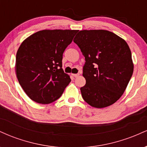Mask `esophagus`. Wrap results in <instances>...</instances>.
<instances>
[{
	"instance_id": "obj_1",
	"label": "esophagus",
	"mask_w": 147,
	"mask_h": 147,
	"mask_svg": "<svg viewBox=\"0 0 147 147\" xmlns=\"http://www.w3.org/2000/svg\"><path fill=\"white\" fill-rule=\"evenodd\" d=\"M72 75L74 77H77L79 75V74H72Z\"/></svg>"
}]
</instances>
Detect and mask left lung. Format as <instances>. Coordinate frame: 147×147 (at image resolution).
<instances>
[{
  "mask_svg": "<svg viewBox=\"0 0 147 147\" xmlns=\"http://www.w3.org/2000/svg\"><path fill=\"white\" fill-rule=\"evenodd\" d=\"M73 41L85 57L80 88L83 99L101 109L121 97L133 72L131 52L127 43L115 34L104 30H82Z\"/></svg>",
  "mask_w": 147,
  "mask_h": 147,
  "instance_id": "8db88e82",
  "label": "left lung"
}]
</instances>
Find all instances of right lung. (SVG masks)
Segmentation results:
<instances>
[{
	"label": "right lung",
	"mask_w": 147,
	"mask_h": 147,
	"mask_svg": "<svg viewBox=\"0 0 147 147\" xmlns=\"http://www.w3.org/2000/svg\"><path fill=\"white\" fill-rule=\"evenodd\" d=\"M77 32L41 30L20 45L16 57V77L32 100L42 104L55 102L71 82L62 69V59Z\"/></svg>",
	"instance_id": "1"
}]
</instances>
